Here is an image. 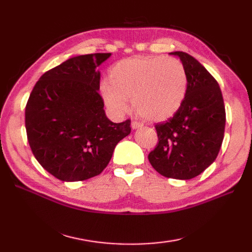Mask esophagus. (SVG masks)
<instances>
[{
	"mask_svg": "<svg viewBox=\"0 0 252 252\" xmlns=\"http://www.w3.org/2000/svg\"><path fill=\"white\" fill-rule=\"evenodd\" d=\"M131 126H132L133 130H137V129H140V127H142V125H141L140 122H137V121H132Z\"/></svg>",
	"mask_w": 252,
	"mask_h": 252,
	"instance_id": "esophagus-1",
	"label": "esophagus"
}]
</instances>
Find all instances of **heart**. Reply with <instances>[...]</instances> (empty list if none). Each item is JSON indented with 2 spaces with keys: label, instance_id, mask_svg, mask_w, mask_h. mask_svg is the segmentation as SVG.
Returning a JSON list of instances; mask_svg holds the SVG:
<instances>
[{
  "label": "heart",
  "instance_id": "b5f03b06",
  "mask_svg": "<svg viewBox=\"0 0 252 252\" xmlns=\"http://www.w3.org/2000/svg\"><path fill=\"white\" fill-rule=\"evenodd\" d=\"M187 72L179 60L163 56H135L115 63L109 82L101 84L107 107L121 116L129 99L145 120L160 122L175 115L187 93Z\"/></svg>",
  "mask_w": 252,
  "mask_h": 252
}]
</instances>
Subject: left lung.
<instances>
[{
  "label": "left lung",
  "instance_id": "obj_1",
  "mask_svg": "<svg viewBox=\"0 0 252 252\" xmlns=\"http://www.w3.org/2000/svg\"><path fill=\"white\" fill-rule=\"evenodd\" d=\"M170 54L185 67L187 93L175 115L155 126L158 144L148 160L165 178L189 180L203 172L220 152L225 107L217 80L199 62L184 52Z\"/></svg>",
  "mask_w": 252,
  "mask_h": 252
}]
</instances>
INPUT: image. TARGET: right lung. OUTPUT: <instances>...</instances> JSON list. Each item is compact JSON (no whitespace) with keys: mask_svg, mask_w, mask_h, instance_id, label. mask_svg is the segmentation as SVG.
<instances>
[{"mask_svg":"<svg viewBox=\"0 0 252 252\" xmlns=\"http://www.w3.org/2000/svg\"><path fill=\"white\" fill-rule=\"evenodd\" d=\"M111 53L69 58L46 71L26 106V130L35 159L63 182L101 173L115 147L131 133V121L107 118L97 70Z\"/></svg>","mask_w":252,"mask_h":252,"instance_id":"right-lung-1","label":"right lung"}]
</instances>
